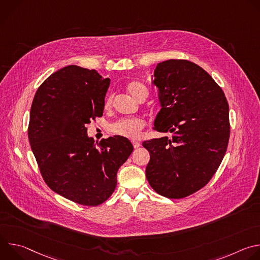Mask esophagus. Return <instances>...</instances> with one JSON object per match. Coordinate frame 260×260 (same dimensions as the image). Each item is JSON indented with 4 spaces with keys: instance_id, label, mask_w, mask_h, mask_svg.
<instances>
[{
    "instance_id": "esophagus-1",
    "label": "esophagus",
    "mask_w": 260,
    "mask_h": 260,
    "mask_svg": "<svg viewBox=\"0 0 260 260\" xmlns=\"http://www.w3.org/2000/svg\"><path fill=\"white\" fill-rule=\"evenodd\" d=\"M132 144H133L134 148H139L141 146L140 142H138V141H132Z\"/></svg>"
}]
</instances>
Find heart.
<instances>
[{
	"label": "heart",
	"mask_w": 260,
	"mask_h": 260,
	"mask_svg": "<svg viewBox=\"0 0 260 260\" xmlns=\"http://www.w3.org/2000/svg\"><path fill=\"white\" fill-rule=\"evenodd\" d=\"M127 91L136 99L140 100L142 96L148 95V89L145 84L140 81H132L126 86ZM112 105V96H108L105 102V107L109 108ZM146 122L140 117L132 118H122L109 126V132L112 135L127 139H137L141 136L143 128L145 127Z\"/></svg>",
	"instance_id": "heart-1"
}]
</instances>
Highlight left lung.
<instances>
[{
  "label": "left lung",
  "instance_id": "8db88e82",
  "mask_svg": "<svg viewBox=\"0 0 260 260\" xmlns=\"http://www.w3.org/2000/svg\"><path fill=\"white\" fill-rule=\"evenodd\" d=\"M153 83L161 103L154 126L171 136L143 142L150 153L146 177L158 194L183 199L206 186L225 155L229 103L211 75L186 59L159 62Z\"/></svg>",
  "mask_w": 260,
  "mask_h": 260
}]
</instances>
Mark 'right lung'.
<instances>
[{"instance_id": "obj_1", "label": "right lung", "mask_w": 260, "mask_h": 260, "mask_svg": "<svg viewBox=\"0 0 260 260\" xmlns=\"http://www.w3.org/2000/svg\"><path fill=\"white\" fill-rule=\"evenodd\" d=\"M110 79L75 64L50 75L36 91L27 128L31 151L48 187L95 207L116 188L118 169L132 154L129 140L114 136L96 145L86 125L103 116Z\"/></svg>"}]
</instances>
